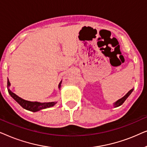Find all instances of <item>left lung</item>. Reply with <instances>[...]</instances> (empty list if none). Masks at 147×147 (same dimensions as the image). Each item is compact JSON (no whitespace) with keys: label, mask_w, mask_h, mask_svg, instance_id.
<instances>
[{"label":"left lung","mask_w":147,"mask_h":147,"mask_svg":"<svg viewBox=\"0 0 147 147\" xmlns=\"http://www.w3.org/2000/svg\"><path fill=\"white\" fill-rule=\"evenodd\" d=\"M133 90H134V88H132V89L130 90V91L128 92V93L126 94L125 96H123V97H122V98H120V99L118 100L117 101L114 102V103L113 104L114 107V108H116V107H118V106H121L122 104L124 103V101H125V100H126V99H127V98L128 97V96H129L130 95V94H131V93L132 92V91H133Z\"/></svg>","instance_id":"obj_1"}]
</instances>
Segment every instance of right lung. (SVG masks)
<instances>
[{
	"mask_svg": "<svg viewBox=\"0 0 147 147\" xmlns=\"http://www.w3.org/2000/svg\"><path fill=\"white\" fill-rule=\"evenodd\" d=\"M61 82L62 81L60 82V83L59 84V86H58V88H59V90H60V88H61ZM10 86H11V83H10L9 79H7V89L10 96H11V97L13 98L18 104H20V105H21L23 108H25V109L27 110H29V111L34 112L39 111V110H41L52 107V106H53L56 103H57V102H43V103H42V102H31V101H28V100H24L23 98H20L19 96H18L17 95H16L15 93H13V92L10 90L9 88Z\"/></svg>",
	"mask_w": 147,
	"mask_h": 147,
	"instance_id": "add662e5",
	"label": "right lung"
}]
</instances>
